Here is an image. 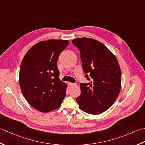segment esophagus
Wrapping results in <instances>:
<instances>
[{
    "label": "esophagus",
    "instance_id": "esophagus-1",
    "mask_svg": "<svg viewBox=\"0 0 145 145\" xmlns=\"http://www.w3.org/2000/svg\"><path fill=\"white\" fill-rule=\"evenodd\" d=\"M68 85L69 86H76V84L75 83H72V82H68Z\"/></svg>",
    "mask_w": 145,
    "mask_h": 145
}]
</instances>
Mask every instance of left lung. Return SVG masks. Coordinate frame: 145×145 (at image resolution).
I'll return each instance as SVG.
<instances>
[{"instance_id":"1","label":"left lung","mask_w":145,"mask_h":145,"mask_svg":"<svg viewBox=\"0 0 145 145\" xmlns=\"http://www.w3.org/2000/svg\"><path fill=\"white\" fill-rule=\"evenodd\" d=\"M72 42L80 51L82 68L90 81L80 84L81 93L76 101L86 113L101 114L110 108L119 96L121 87L120 64L110 50L98 40L82 37Z\"/></svg>"}]
</instances>
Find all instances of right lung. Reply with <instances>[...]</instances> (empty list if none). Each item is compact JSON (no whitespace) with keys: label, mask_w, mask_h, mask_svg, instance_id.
Masks as SVG:
<instances>
[{"label":"right lung","mask_w":145,"mask_h":145,"mask_svg":"<svg viewBox=\"0 0 145 145\" xmlns=\"http://www.w3.org/2000/svg\"><path fill=\"white\" fill-rule=\"evenodd\" d=\"M69 43L67 40L50 39L32 47L21 62L19 85L24 96L32 107L43 113L61 106L67 85L61 81L57 61Z\"/></svg>","instance_id":"right-lung-1"}]
</instances>
